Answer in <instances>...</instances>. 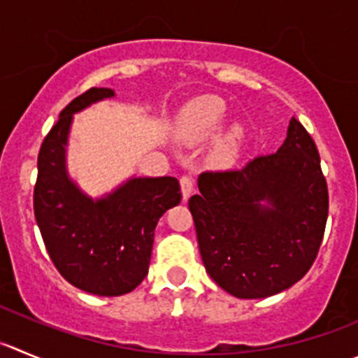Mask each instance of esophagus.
I'll list each match as a JSON object with an SVG mask.
<instances>
[{
  "instance_id": "esophagus-1",
  "label": "esophagus",
  "mask_w": 358,
  "mask_h": 358,
  "mask_svg": "<svg viewBox=\"0 0 358 358\" xmlns=\"http://www.w3.org/2000/svg\"><path fill=\"white\" fill-rule=\"evenodd\" d=\"M193 186H195V181H193V177L189 176H182L181 177V192H182V200H188L193 193Z\"/></svg>"
}]
</instances>
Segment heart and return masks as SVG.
<instances>
[{
    "label": "heart",
    "instance_id": "heart-1",
    "mask_svg": "<svg viewBox=\"0 0 358 358\" xmlns=\"http://www.w3.org/2000/svg\"><path fill=\"white\" fill-rule=\"evenodd\" d=\"M228 117V108L221 98L207 94L189 101L176 121V138L186 145L202 144L213 137ZM246 144V130L236 122L216 138L210 148L207 163L213 169L224 170L236 165Z\"/></svg>",
    "mask_w": 358,
    "mask_h": 358
}]
</instances>
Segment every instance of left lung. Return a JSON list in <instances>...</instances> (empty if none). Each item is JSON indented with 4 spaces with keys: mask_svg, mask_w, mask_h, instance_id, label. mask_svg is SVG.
Instances as JSON below:
<instances>
[{
    "mask_svg": "<svg viewBox=\"0 0 358 358\" xmlns=\"http://www.w3.org/2000/svg\"><path fill=\"white\" fill-rule=\"evenodd\" d=\"M189 199L210 278L237 299L287 290L311 268L329 214L318 149L292 117L283 145L243 170L203 172Z\"/></svg>",
    "mask_w": 358,
    "mask_h": 358,
    "instance_id": "obj_1",
    "label": "left lung"
}]
</instances>
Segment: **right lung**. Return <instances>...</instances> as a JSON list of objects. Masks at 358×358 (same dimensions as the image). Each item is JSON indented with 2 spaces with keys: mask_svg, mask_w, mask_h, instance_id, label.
I'll list each match as a JSON object with an SVG mask.
<instances>
[{
  "mask_svg": "<svg viewBox=\"0 0 358 358\" xmlns=\"http://www.w3.org/2000/svg\"><path fill=\"white\" fill-rule=\"evenodd\" d=\"M115 96L91 87L61 110L38 155L35 217L49 257L68 283L100 297L130 294L144 281L159 217L181 202L176 177H130L93 199L68 176L73 114Z\"/></svg>",
  "mask_w": 358,
  "mask_h": 358,
  "instance_id": "add662e5",
  "label": "right lung"
}]
</instances>
